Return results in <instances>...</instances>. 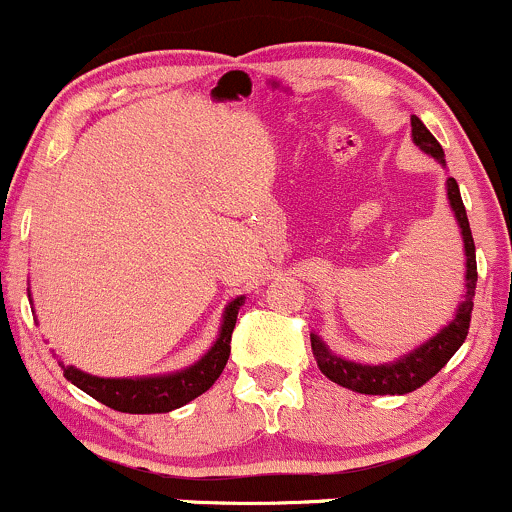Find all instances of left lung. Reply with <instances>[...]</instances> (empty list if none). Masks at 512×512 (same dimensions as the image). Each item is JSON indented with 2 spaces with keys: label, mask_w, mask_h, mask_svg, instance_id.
Listing matches in <instances>:
<instances>
[{
  "label": "left lung",
  "mask_w": 512,
  "mask_h": 512,
  "mask_svg": "<svg viewBox=\"0 0 512 512\" xmlns=\"http://www.w3.org/2000/svg\"><path fill=\"white\" fill-rule=\"evenodd\" d=\"M412 122V141L422 148L425 153H430L432 158H437L442 166H447L444 161V151L439 146V141L427 131V126L417 117L410 119ZM447 195L449 205H452L456 222L461 227V236H464V251H466V295L464 302L456 310V317L449 322V327H444L437 337H432L430 342L417 346L415 351H410L403 359L393 361V364H381V366H364L354 364V361H346L342 356L332 354L327 349V344L322 342L317 334H310L312 342V354H315L317 366L329 381L339 383V386L356 390V393L366 395H405L425 386L432 376H437L442 371L444 364L456 354L461 344H464L466 334H469L471 324V310H474V295H476V246L474 236H471L469 217H466L464 202H461L459 185L454 178L447 180Z\"/></svg>",
  "instance_id": "1"
}]
</instances>
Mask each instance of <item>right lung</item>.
<instances>
[{"mask_svg":"<svg viewBox=\"0 0 512 512\" xmlns=\"http://www.w3.org/2000/svg\"><path fill=\"white\" fill-rule=\"evenodd\" d=\"M244 298H236L224 310V322L219 329V339L214 346L197 361L195 366L185 371L170 373V376H151V378H97L90 373H82L73 366H63L65 378L73 386L85 390L95 400H100L107 408L129 412V415H151V412H170L180 405L190 403L197 395L214 386L227 366L229 351H232V332L236 324V315Z\"/></svg>","mask_w":512,"mask_h":512,"instance_id":"1","label":"right lung"}]
</instances>
